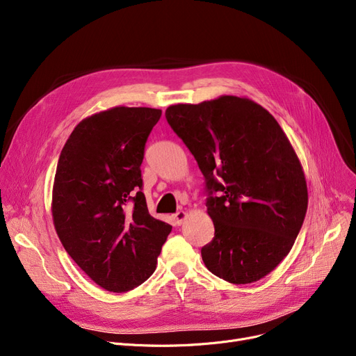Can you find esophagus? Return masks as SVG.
Segmentation results:
<instances>
[{
    "mask_svg": "<svg viewBox=\"0 0 356 356\" xmlns=\"http://www.w3.org/2000/svg\"><path fill=\"white\" fill-rule=\"evenodd\" d=\"M186 218H188V213H186L184 211H179L177 213L173 215V220L176 225H181V223L186 220Z\"/></svg>",
    "mask_w": 356,
    "mask_h": 356,
    "instance_id": "34e87169",
    "label": "esophagus"
}]
</instances>
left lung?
I'll list each match as a JSON object with an SVG mask.
<instances>
[{"label": "left lung", "instance_id": "1", "mask_svg": "<svg viewBox=\"0 0 356 356\" xmlns=\"http://www.w3.org/2000/svg\"><path fill=\"white\" fill-rule=\"evenodd\" d=\"M165 118L207 179L215 236L204 266L232 284L264 278L293 248L309 202L286 133L266 108L234 95L170 105Z\"/></svg>", "mask_w": 356, "mask_h": 356}]
</instances>
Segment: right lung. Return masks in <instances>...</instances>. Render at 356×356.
<instances>
[{
	"label": "right lung",
	"instance_id": "add662e5",
	"mask_svg": "<svg viewBox=\"0 0 356 356\" xmlns=\"http://www.w3.org/2000/svg\"><path fill=\"white\" fill-rule=\"evenodd\" d=\"M161 109L115 106L82 120L56 168L51 216L62 245L99 287L144 283L172 227L148 213L140 165Z\"/></svg>",
	"mask_w": 356,
	"mask_h": 356
}]
</instances>
